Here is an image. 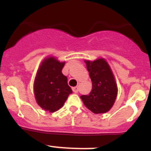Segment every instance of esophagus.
<instances>
[{
	"label": "esophagus",
	"mask_w": 151,
	"mask_h": 151,
	"mask_svg": "<svg viewBox=\"0 0 151 151\" xmlns=\"http://www.w3.org/2000/svg\"><path fill=\"white\" fill-rule=\"evenodd\" d=\"M72 89H73V92H74V93H77V92L78 91V86L73 87Z\"/></svg>",
	"instance_id": "34e87169"
}]
</instances>
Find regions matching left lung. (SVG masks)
Instances as JSON below:
<instances>
[{"instance_id": "8db88e82", "label": "left lung", "mask_w": 151, "mask_h": 151, "mask_svg": "<svg viewBox=\"0 0 151 151\" xmlns=\"http://www.w3.org/2000/svg\"><path fill=\"white\" fill-rule=\"evenodd\" d=\"M92 90L88 95H82L84 104L92 113H105L113 106L117 96V85L110 65L104 58L86 60Z\"/></svg>"}]
</instances>
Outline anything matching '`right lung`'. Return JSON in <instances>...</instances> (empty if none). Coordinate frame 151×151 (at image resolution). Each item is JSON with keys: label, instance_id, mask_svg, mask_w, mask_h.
<instances>
[{"label": "right lung", "instance_id": "1", "mask_svg": "<svg viewBox=\"0 0 151 151\" xmlns=\"http://www.w3.org/2000/svg\"><path fill=\"white\" fill-rule=\"evenodd\" d=\"M65 62L54 57H47L41 62L34 82L36 102L46 111L54 113L60 110L73 93L67 83V77L62 73Z\"/></svg>", "mask_w": 151, "mask_h": 151}]
</instances>
